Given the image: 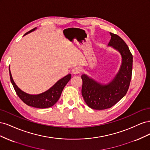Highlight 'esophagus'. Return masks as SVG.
I'll use <instances>...</instances> for the list:
<instances>
[{
	"label": "esophagus",
	"instance_id": "1",
	"mask_svg": "<svg viewBox=\"0 0 150 150\" xmlns=\"http://www.w3.org/2000/svg\"><path fill=\"white\" fill-rule=\"evenodd\" d=\"M81 71V68L79 67H75L73 68V69H72V72L74 74H78L80 73Z\"/></svg>",
	"mask_w": 150,
	"mask_h": 150
}]
</instances>
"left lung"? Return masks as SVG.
Listing matches in <instances>:
<instances>
[{
    "mask_svg": "<svg viewBox=\"0 0 150 150\" xmlns=\"http://www.w3.org/2000/svg\"><path fill=\"white\" fill-rule=\"evenodd\" d=\"M108 46L118 51L122 62L115 77L108 84L97 82L86 74H83L81 93L87 105L96 110H103L114 106L128 91L132 74L133 56L128 46L120 36L110 33Z\"/></svg>",
    "mask_w": 150,
    "mask_h": 150,
    "instance_id": "obj_1",
    "label": "left lung"
}]
</instances>
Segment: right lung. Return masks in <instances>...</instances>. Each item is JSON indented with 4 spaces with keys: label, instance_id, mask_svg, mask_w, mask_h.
<instances>
[{
    "label": "right lung",
    "instance_id": "obj_1",
    "mask_svg": "<svg viewBox=\"0 0 150 150\" xmlns=\"http://www.w3.org/2000/svg\"><path fill=\"white\" fill-rule=\"evenodd\" d=\"M35 29L36 28L28 32L24 35V36L35 30ZM9 74L11 81L13 85V87L21 100L25 103L27 105L42 109L51 107L57 102L61 96L63 89L71 78V74H69L59 80L57 83L54 84L46 91L39 94H30L22 91L19 88H18V86L16 84L12 79L10 67Z\"/></svg>",
    "mask_w": 150,
    "mask_h": 150
}]
</instances>
